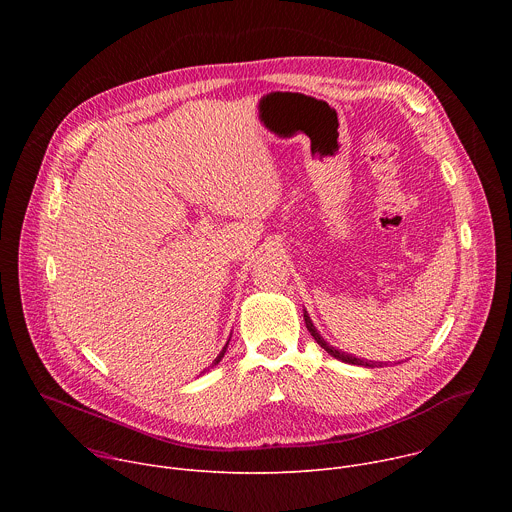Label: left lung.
<instances>
[{
    "mask_svg": "<svg viewBox=\"0 0 512 512\" xmlns=\"http://www.w3.org/2000/svg\"><path fill=\"white\" fill-rule=\"evenodd\" d=\"M304 320H306V328L310 330V334L314 336V340L330 354V356H334V358H338V360H342V362H348V364H360V367H367V369H375V367H381L383 362H375V360H362V358H356V356H352V354H348V352H342V350H338V348H334V346H330L322 336H320V332L316 330V326L312 324V320H310V316H308V312L304 310Z\"/></svg>",
    "mask_w": 512,
    "mask_h": 512,
    "instance_id": "left-lung-1",
    "label": "left lung"
}]
</instances>
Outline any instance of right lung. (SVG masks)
I'll return each mask as SVG.
<instances>
[{
    "mask_svg": "<svg viewBox=\"0 0 512 512\" xmlns=\"http://www.w3.org/2000/svg\"><path fill=\"white\" fill-rule=\"evenodd\" d=\"M227 344H229V342H227ZM225 352H227V346H225V348H223V350H221V354H218V356H216V358H214V362H212V367H214V364H218V362H221V360H223V356H225Z\"/></svg>",
    "mask_w": 512,
    "mask_h": 512,
    "instance_id": "right-lung-1",
    "label": "right lung"
}]
</instances>
